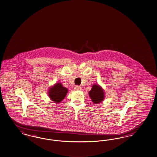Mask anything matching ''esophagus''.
Returning <instances> with one entry per match:
<instances>
[{
    "label": "esophagus",
    "instance_id": "34e87169",
    "mask_svg": "<svg viewBox=\"0 0 157 157\" xmlns=\"http://www.w3.org/2000/svg\"><path fill=\"white\" fill-rule=\"evenodd\" d=\"M75 90H77V91H79V90H82V87L80 86H76L75 87Z\"/></svg>",
    "mask_w": 157,
    "mask_h": 157
}]
</instances>
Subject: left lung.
Wrapping results in <instances>:
<instances>
[{"mask_svg":"<svg viewBox=\"0 0 157 157\" xmlns=\"http://www.w3.org/2000/svg\"><path fill=\"white\" fill-rule=\"evenodd\" d=\"M89 94L92 101L94 104H99L104 99V90L98 84H93Z\"/></svg>","mask_w":157,"mask_h":157,"instance_id":"left-lung-1","label":"left lung"}]
</instances>
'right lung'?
<instances>
[{"label":"right lung","instance_id":"obj_1","mask_svg":"<svg viewBox=\"0 0 157 157\" xmlns=\"http://www.w3.org/2000/svg\"><path fill=\"white\" fill-rule=\"evenodd\" d=\"M67 92V89L64 87L61 82H57L48 89V94L51 100L55 103H59L64 98Z\"/></svg>","mask_w":157,"mask_h":157}]
</instances>
